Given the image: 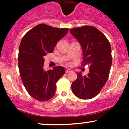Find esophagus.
I'll list each match as a JSON object with an SVG mask.
<instances>
[{
  "mask_svg": "<svg viewBox=\"0 0 129 129\" xmlns=\"http://www.w3.org/2000/svg\"><path fill=\"white\" fill-rule=\"evenodd\" d=\"M72 71V70L70 69H66V73H69V72H71Z\"/></svg>",
  "mask_w": 129,
  "mask_h": 129,
  "instance_id": "esophagus-1",
  "label": "esophagus"
}]
</instances>
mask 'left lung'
<instances>
[{
    "mask_svg": "<svg viewBox=\"0 0 129 129\" xmlns=\"http://www.w3.org/2000/svg\"><path fill=\"white\" fill-rule=\"evenodd\" d=\"M70 32L82 49V66H90L87 75L77 73V79L72 84V90L81 99H90L99 93L109 77L112 65L111 46L104 35L92 26L72 28Z\"/></svg>",
    "mask_w": 129,
    "mask_h": 129,
    "instance_id": "obj_1",
    "label": "left lung"
}]
</instances>
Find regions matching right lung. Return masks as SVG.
Masks as SVG:
<instances>
[{
  "label": "right lung",
  "mask_w": 129,
  "mask_h": 129,
  "mask_svg": "<svg viewBox=\"0 0 129 129\" xmlns=\"http://www.w3.org/2000/svg\"><path fill=\"white\" fill-rule=\"evenodd\" d=\"M68 30L40 24L27 32L21 40L18 57L20 75L27 92L37 101L50 99L55 94L56 82L66 72L62 66L44 71V57L54 51Z\"/></svg>",
  "instance_id": "right-lung-1"
}]
</instances>
